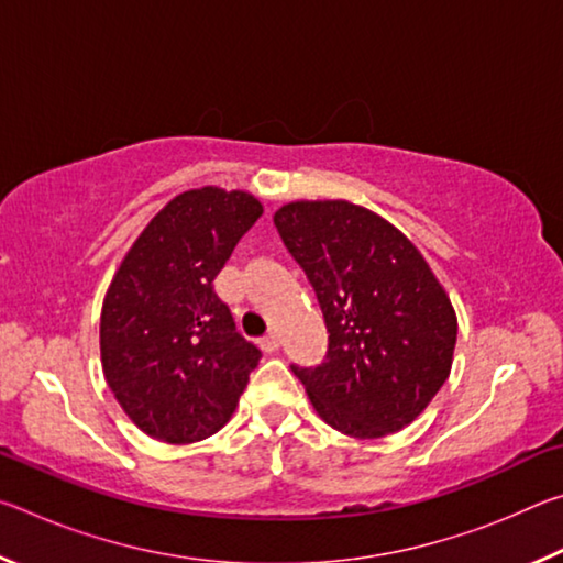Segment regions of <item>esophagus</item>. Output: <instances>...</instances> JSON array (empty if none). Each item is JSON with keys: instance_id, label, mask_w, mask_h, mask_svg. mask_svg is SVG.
I'll return each mask as SVG.
<instances>
[{"instance_id": "1", "label": "esophagus", "mask_w": 563, "mask_h": 563, "mask_svg": "<svg viewBox=\"0 0 563 563\" xmlns=\"http://www.w3.org/2000/svg\"><path fill=\"white\" fill-rule=\"evenodd\" d=\"M261 347H263V352H278V347H280V338L275 335V332H268V335L265 338H261Z\"/></svg>"}]
</instances>
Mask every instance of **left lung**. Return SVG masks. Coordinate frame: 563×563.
<instances>
[{
    "label": "left lung",
    "instance_id": "obj_1",
    "mask_svg": "<svg viewBox=\"0 0 563 563\" xmlns=\"http://www.w3.org/2000/svg\"><path fill=\"white\" fill-rule=\"evenodd\" d=\"M316 290L328 355L290 365L338 432L375 440L407 427L450 377L452 302L417 247L347 201H298L273 216Z\"/></svg>",
    "mask_w": 563,
    "mask_h": 563
}]
</instances>
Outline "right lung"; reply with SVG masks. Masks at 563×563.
Instances as JSON below:
<instances>
[{
	"label": "right lung",
	"mask_w": 563,
	"mask_h": 563,
	"mask_svg": "<svg viewBox=\"0 0 563 563\" xmlns=\"http://www.w3.org/2000/svg\"><path fill=\"white\" fill-rule=\"evenodd\" d=\"M263 216L251 194L198 188L158 211L123 258L101 310L113 397L154 440L188 444L231 419L261 350L213 290L238 241Z\"/></svg>",
	"instance_id": "right-lung-1"
}]
</instances>
